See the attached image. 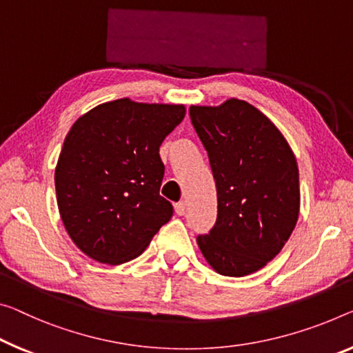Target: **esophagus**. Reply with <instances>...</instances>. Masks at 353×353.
<instances>
[{
	"label": "esophagus",
	"mask_w": 353,
	"mask_h": 353,
	"mask_svg": "<svg viewBox=\"0 0 353 353\" xmlns=\"http://www.w3.org/2000/svg\"><path fill=\"white\" fill-rule=\"evenodd\" d=\"M175 211H176L178 216H183L184 213H186V203H184V202H178V203L175 205Z\"/></svg>",
	"instance_id": "34e87169"
}]
</instances>
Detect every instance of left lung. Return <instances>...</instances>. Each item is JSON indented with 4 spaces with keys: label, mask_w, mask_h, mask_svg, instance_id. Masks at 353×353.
<instances>
[{
    "label": "left lung",
    "mask_w": 353,
    "mask_h": 353,
    "mask_svg": "<svg viewBox=\"0 0 353 353\" xmlns=\"http://www.w3.org/2000/svg\"><path fill=\"white\" fill-rule=\"evenodd\" d=\"M189 115L218 191V218L197 236L199 248L219 274H251L278 256L295 229L296 159L279 129L246 101L192 105Z\"/></svg>",
    "instance_id": "obj_1"
}]
</instances>
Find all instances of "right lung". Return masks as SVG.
<instances>
[{
	"mask_svg": "<svg viewBox=\"0 0 353 353\" xmlns=\"http://www.w3.org/2000/svg\"><path fill=\"white\" fill-rule=\"evenodd\" d=\"M184 105L118 99L72 124L55 170L58 210L80 251L120 265L145 251L173 216L159 194V146L184 118Z\"/></svg>",
	"mask_w": 353,
	"mask_h": 353,
	"instance_id": "add662e5",
	"label": "right lung"
}]
</instances>
